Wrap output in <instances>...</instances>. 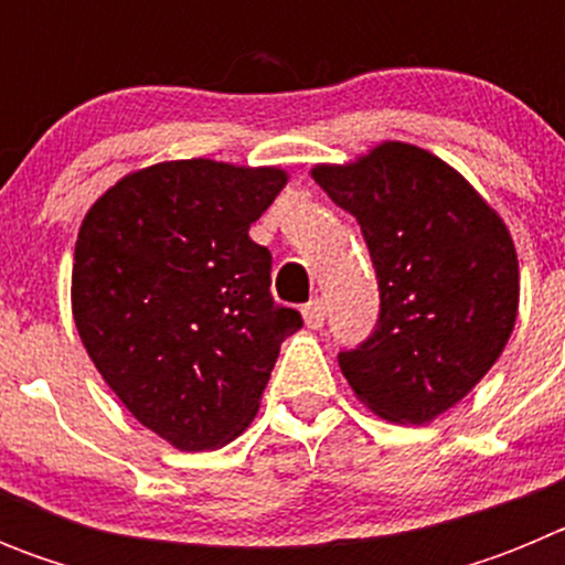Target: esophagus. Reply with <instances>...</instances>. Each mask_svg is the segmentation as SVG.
Instances as JSON below:
<instances>
[{
	"label": "esophagus",
	"mask_w": 565,
	"mask_h": 565,
	"mask_svg": "<svg viewBox=\"0 0 565 565\" xmlns=\"http://www.w3.org/2000/svg\"><path fill=\"white\" fill-rule=\"evenodd\" d=\"M326 311H328L326 299H319V297L311 299V302H308V306L302 308V317H306V326L313 328V331H317V328L326 326Z\"/></svg>",
	"instance_id": "34e87169"
}]
</instances>
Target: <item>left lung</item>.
Wrapping results in <instances>:
<instances>
[{
  "mask_svg": "<svg viewBox=\"0 0 565 565\" xmlns=\"http://www.w3.org/2000/svg\"><path fill=\"white\" fill-rule=\"evenodd\" d=\"M311 174L356 217L379 279L376 328L339 351V367L376 416L433 422L507 348L521 297L515 243L456 169L413 143Z\"/></svg>",
  "mask_w": 565,
  "mask_h": 565,
  "instance_id": "1",
  "label": "left lung"
}]
</instances>
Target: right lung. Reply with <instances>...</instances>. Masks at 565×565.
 <instances>
[{
  "label": "right lung",
  "instance_id": "obj_1",
  "mask_svg": "<svg viewBox=\"0 0 565 565\" xmlns=\"http://www.w3.org/2000/svg\"><path fill=\"white\" fill-rule=\"evenodd\" d=\"M277 167L154 163L93 203L76 239L73 319L89 359L172 447H223L252 424L299 311L271 297L248 228L286 186Z\"/></svg>",
  "mask_w": 565,
  "mask_h": 565
}]
</instances>
